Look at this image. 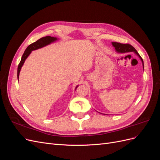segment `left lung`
<instances>
[{"label":"left lung","instance_id":"1","mask_svg":"<svg viewBox=\"0 0 160 160\" xmlns=\"http://www.w3.org/2000/svg\"><path fill=\"white\" fill-rule=\"evenodd\" d=\"M111 43H112L113 46L114 47L115 51L118 52L123 53V52H134L135 54L139 56L140 59L142 60V63H143V61L142 58L139 55L138 51L135 50V49L133 46H132L129 44H123V43H120V42H112Z\"/></svg>","mask_w":160,"mask_h":160}]
</instances>
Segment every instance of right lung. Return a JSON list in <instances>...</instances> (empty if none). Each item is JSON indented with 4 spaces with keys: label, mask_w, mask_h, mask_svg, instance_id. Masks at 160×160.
<instances>
[{
    "label": "right lung",
    "mask_w": 160,
    "mask_h": 160,
    "mask_svg": "<svg viewBox=\"0 0 160 160\" xmlns=\"http://www.w3.org/2000/svg\"><path fill=\"white\" fill-rule=\"evenodd\" d=\"M57 40V38L56 37H52L51 36H47L45 37H42L40 39H38V41H35V42L32 43L30 45H28V47L26 49V50L24 52L23 55L22 56L21 60L19 62L18 66V69H17V78L18 79L19 77V73H20V71L21 69V67H22L24 62H25V60L27 59V58L28 57V56L31 54V52H32V51L34 50H37L38 49H40V48H42L43 47H45L46 45H48L51 44V42H54L55 41ZM78 86L76 87V88ZM75 88V89H76Z\"/></svg>",
    "instance_id": "obj_1"
}]
</instances>
